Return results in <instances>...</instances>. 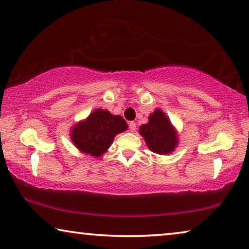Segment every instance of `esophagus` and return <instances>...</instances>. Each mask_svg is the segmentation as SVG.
Listing matches in <instances>:
<instances>
[{"label": "esophagus", "instance_id": "34e87169", "mask_svg": "<svg viewBox=\"0 0 249 249\" xmlns=\"http://www.w3.org/2000/svg\"><path fill=\"white\" fill-rule=\"evenodd\" d=\"M128 126L130 132H135V130H136V123H135V122H130Z\"/></svg>", "mask_w": 249, "mask_h": 249}]
</instances>
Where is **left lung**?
Wrapping results in <instances>:
<instances>
[{"mask_svg":"<svg viewBox=\"0 0 249 249\" xmlns=\"http://www.w3.org/2000/svg\"><path fill=\"white\" fill-rule=\"evenodd\" d=\"M140 134L147 147L155 154H171L179 142L176 128L160 108H156L148 116V123L140 126Z\"/></svg>","mask_w":249,"mask_h":249,"instance_id":"1","label":"left lung"}]
</instances>
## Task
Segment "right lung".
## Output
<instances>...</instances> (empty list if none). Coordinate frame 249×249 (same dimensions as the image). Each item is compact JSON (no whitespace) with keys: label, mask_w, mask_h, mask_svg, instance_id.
<instances>
[{"label":"right lung","mask_w":249,"mask_h":249,"mask_svg":"<svg viewBox=\"0 0 249 249\" xmlns=\"http://www.w3.org/2000/svg\"><path fill=\"white\" fill-rule=\"evenodd\" d=\"M127 127V123L121 115L96 108L86 120L72 126L70 138L82 154L99 158L107 153L116 135L125 132Z\"/></svg>","instance_id":"1"}]
</instances>
